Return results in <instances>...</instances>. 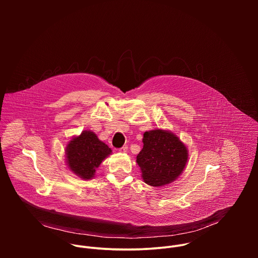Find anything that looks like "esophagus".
<instances>
[{"label": "esophagus", "instance_id": "1", "mask_svg": "<svg viewBox=\"0 0 258 258\" xmlns=\"http://www.w3.org/2000/svg\"><path fill=\"white\" fill-rule=\"evenodd\" d=\"M127 150H128V147L127 146H123V147H121V148L118 151L121 152V153H126Z\"/></svg>", "mask_w": 258, "mask_h": 258}]
</instances>
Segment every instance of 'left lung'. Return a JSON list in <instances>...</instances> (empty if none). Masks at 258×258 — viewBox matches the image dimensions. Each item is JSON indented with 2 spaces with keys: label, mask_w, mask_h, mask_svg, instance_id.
Returning <instances> with one entry per match:
<instances>
[{
  "label": "left lung",
  "mask_w": 258,
  "mask_h": 258,
  "mask_svg": "<svg viewBox=\"0 0 258 258\" xmlns=\"http://www.w3.org/2000/svg\"><path fill=\"white\" fill-rule=\"evenodd\" d=\"M143 144L137 163L147 185H168L185 169L188 161L187 147L171 132L160 128L146 132Z\"/></svg>",
  "instance_id": "8db88e82"
}]
</instances>
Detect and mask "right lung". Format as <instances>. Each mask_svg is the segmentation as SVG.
Wrapping results in <instances>:
<instances>
[{
	"label": "right lung",
	"mask_w": 258,
	"mask_h": 258,
	"mask_svg": "<svg viewBox=\"0 0 258 258\" xmlns=\"http://www.w3.org/2000/svg\"><path fill=\"white\" fill-rule=\"evenodd\" d=\"M111 149L92 131H84L66 146V163L69 169L84 179L94 177L96 168L111 154Z\"/></svg>",
	"instance_id": "1"
}]
</instances>
